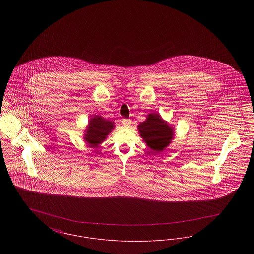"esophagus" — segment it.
Wrapping results in <instances>:
<instances>
[{
	"instance_id": "1",
	"label": "esophagus",
	"mask_w": 254,
	"mask_h": 254,
	"mask_svg": "<svg viewBox=\"0 0 254 254\" xmlns=\"http://www.w3.org/2000/svg\"><path fill=\"white\" fill-rule=\"evenodd\" d=\"M122 124L124 125L125 127H128L131 125V120L130 119H123L122 120Z\"/></svg>"
}]
</instances>
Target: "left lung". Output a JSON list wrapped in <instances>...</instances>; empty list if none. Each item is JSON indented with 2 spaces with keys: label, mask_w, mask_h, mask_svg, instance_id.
Masks as SVG:
<instances>
[{
  "label": "left lung",
  "mask_w": 254,
  "mask_h": 254,
  "mask_svg": "<svg viewBox=\"0 0 254 254\" xmlns=\"http://www.w3.org/2000/svg\"><path fill=\"white\" fill-rule=\"evenodd\" d=\"M138 131L147 146L157 152L163 151L174 136L173 128L157 113L148 114L146 120L138 125Z\"/></svg>",
  "instance_id": "obj_1"
}]
</instances>
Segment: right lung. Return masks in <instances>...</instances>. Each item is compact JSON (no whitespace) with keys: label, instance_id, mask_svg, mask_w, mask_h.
I'll return each mask as SVG.
<instances>
[{"label":"right lung","instance_id":"1","mask_svg":"<svg viewBox=\"0 0 254 254\" xmlns=\"http://www.w3.org/2000/svg\"><path fill=\"white\" fill-rule=\"evenodd\" d=\"M113 122L106 120L101 116H94L88 123L84 139L91 147H96L103 143L109 133L114 129Z\"/></svg>","mask_w":254,"mask_h":254}]
</instances>
